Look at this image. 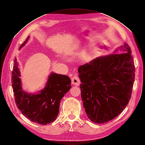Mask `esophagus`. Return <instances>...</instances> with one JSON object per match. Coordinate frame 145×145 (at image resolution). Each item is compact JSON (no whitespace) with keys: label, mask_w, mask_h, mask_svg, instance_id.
Segmentation results:
<instances>
[{"label":"esophagus","mask_w":145,"mask_h":145,"mask_svg":"<svg viewBox=\"0 0 145 145\" xmlns=\"http://www.w3.org/2000/svg\"><path fill=\"white\" fill-rule=\"evenodd\" d=\"M71 81H72V84L76 86H78L80 84V81L79 78L77 76H74L71 78Z\"/></svg>","instance_id":"1"}]
</instances>
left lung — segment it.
Segmentation results:
<instances>
[{
	"label": "left lung",
	"instance_id": "obj_1",
	"mask_svg": "<svg viewBox=\"0 0 145 145\" xmlns=\"http://www.w3.org/2000/svg\"><path fill=\"white\" fill-rule=\"evenodd\" d=\"M125 52L116 54L118 50ZM110 55L100 56L79 67L83 107L89 119L101 124L116 118L131 97L135 66L128 44Z\"/></svg>",
	"mask_w": 145,
	"mask_h": 145
}]
</instances>
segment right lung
I'll return each mask as SVG.
<instances>
[{"instance_id":"right-lung-1","label":"right lung","mask_w":145,"mask_h":145,"mask_svg":"<svg viewBox=\"0 0 145 145\" xmlns=\"http://www.w3.org/2000/svg\"><path fill=\"white\" fill-rule=\"evenodd\" d=\"M28 36L19 49L27 43ZM18 62L15 58L12 71V87L17 108L28 119L43 125L53 122L59 112L60 103L71 89V80L67 76L51 72L44 88L36 94L24 91Z\"/></svg>"}]
</instances>
